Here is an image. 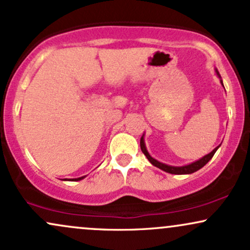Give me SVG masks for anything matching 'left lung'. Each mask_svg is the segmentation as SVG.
<instances>
[{"mask_svg": "<svg viewBox=\"0 0 250 250\" xmlns=\"http://www.w3.org/2000/svg\"><path fill=\"white\" fill-rule=\"evenodd\" d=\"M215 71H216V75L219 76L221 84L223 85L222 80H221V76H220L219 71H217V69H215ZM223 88H225V87H223ZM143 136H145V134L142 135L141 141H140V146H141V150H142V153L146 155V157H147L148 161L150 162L151 165L155 166V167L160 168V169H161V170H163V171H166V173H169V174L183 175V174H193V173H195V171H197V170H199V169H201V168L203 167V166H206L209 161H210L211 157L214 156V154L216 153V150H217V149H219V147L221 146V145H220V146H217V147L215 148L213 151H210V153H209V154L205 155V156L201 157V159H200V160H197V161H195V162H193V163H189V165H186V166H181V167H175V166H169V165H166V163H162V162L157 161V160H155L154 157H151L150 155H149V153H148L147 148H146L145 137H143Z\"/></svg>", "mask_w": 250, "mask_h": 250, "instance_id": "obj_1", "label": "left lung"}]
</instances>
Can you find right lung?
<instances>
[{
  "label": "right lung",
  "mask_w": 250,
  "mask_h": 250,
  "mask_svg": "<svg viewBox=\"0 0 250 250\" xmlns=\"http://www.w3.org/2000/svg\"><path fill=\"white\" fill-rule=\"evenodd\" d=\"M85 176H82V177H77V179H73L71 181H80V180H82V179H84Z\"/></svg>",
  "instance_id": "1"
}]
</instances>
